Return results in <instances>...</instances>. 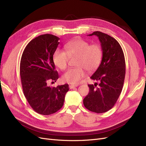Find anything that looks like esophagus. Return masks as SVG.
I'll return each mask as SVG.
<instances>
[{"label": "esophagus", "mask_w": 146, "mask_h": 146, "mask_svg": "<svg viewBox=\"0 0 146 146\" xmlns=\"http://www.w3.org/2000/svg\"><path fill=\"white\" fill-rule=\"evenodd\" d=\"M77 86H78V85H70V86H69V87H70V89H72V88H74V87H77Z\"/></svg>", "instance_id": "esophagus-1"}]
</instances>
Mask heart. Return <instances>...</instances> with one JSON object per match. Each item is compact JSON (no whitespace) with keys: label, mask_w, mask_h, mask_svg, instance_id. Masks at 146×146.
I'll use <instances>...</instances> for the list:
<instances>
[{"label":"heart","mask_w":146,"mask_h":146,"mask_svg":"<svg viewBox=\"0 0 146 146\" xmlns=\"http://www.w3.org/2000/svg\"><path fill=\"white\" fill-rule=\"evenodd\" d=\"M65 50L56 48L53 54V61L56 67L61 70L67 67L69 58L77 56L75 65L77 67L70 68L62 76V80L72 84H79L86 76L85 70L93 72L101 62L103 56L102 46L99 44H90L82 39H76L64 45Z\"/></svg>","instance_id":"obj_1"}]
</instances>
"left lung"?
<instances>
[{
  "mask_svg": "<svg viewBox=\"0 0 146 146\" xmlns=\"http://www.w3.org/2000/svg\"><path fill=\"white\" fill-rule=\"evenodd\" d=\"M97 36L103 50L101 63L90 77L100 82L88 84L89 93L83 100L86 109L102 113L113 107L121 93L125 74V62L123 49L115 38L100 31L89 36Z\"/></svg>",
  "mask_w": 146,
  "mask_h": 146,
  "instance_id": "1",
  "label": "left lung"
}]
</instances>
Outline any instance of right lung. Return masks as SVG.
<instances>
[{
  "label": "right lung",
  "instance_id": "1",
  "mask_svg": "<svg viewBox=\"0 0 146 146\" xmlns=\"http://www.w3.org/2000/svg\"><path fill=\"white\" fill-rule=\"evenodd\" d=\"M59 40L50 34L36 37L27 44L21 57L20 75L23 94L32 109L40 115H49L60 110L69 90L67 84L56 87L47 85L49 80L56 82L59 78L53 61Z\"/></svg>",
  "mask_w": 146,
  "mask_h": 146
}]
</instances>
